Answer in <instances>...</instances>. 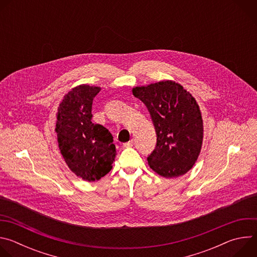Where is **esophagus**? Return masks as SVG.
Masks as SVG:
<instances>
[{"label": "esophagus", "mask_w": 257, "mask_h": 257, "mask_svg": "<svg viewBox=\"0 0 257 257\" xmlns=\"http://www.w3.org/2000/svg\"><path fill=\"white\" fill-rule=\"evenodd\" d=\"M133 145H134V140L132 139V140H130V141H128V142L124 143V144H123V148H125V149H128V148H132Z\"/></svg>", "instance_id": "esophagus-1"}]
</instances>
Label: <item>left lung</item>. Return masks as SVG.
<instances>
[{
  "mask_svg": "<svg viewBox=\"0 0 257 257\" xmlns=\"http://www.w3.org/2000/svg\"><path fill=\"white\" fill-rule=\"evenodd\" d=\"M148 107L157 145L148 157L150 167L165 178L186 174L201 150L203 125L195 98L179 83L166 80L132 90Z\"/></svg>",
  "mask_w": 257,
  "mask_h": 257,
  "instance_id": "left-lung-1",
  "label": "left lung"
}]
</instances>
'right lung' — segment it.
<instances>
[{
    "instance_id": "right-lung-1",
    "label": "right lung",
    "mask_w": 257,
    "mask_h": 257,
    "mask_svg": "<svg viewBox=\"0 0 257 257\" xmlns=\"http://www.w3.org/2000/svg\"><path fill=\"white\" fill-rule=\"evenodd\" d=\"M99 87L79 85L69 91L58 107L56 132L69 169L85 181L99 180L113 168L116 146L109 131L94 124L92 101Z\"/></svg>"
}]
</instances>
